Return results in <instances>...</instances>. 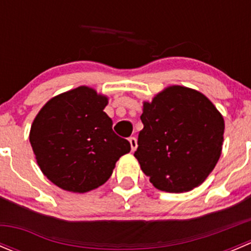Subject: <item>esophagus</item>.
<instances>
[{"label":"esophagus","mask_w":251,"mask_h":251,"mask_svg":"<svg viewBox=\"0 0 251 251\" xmlns=\"http://www.w3.org/2000/svg\"><path fill=\"white\" fill-rule=\"evenodd\" d=\"M128 142H130L131 151H135L136 148H137V140H136L135 137H130V138H128Z\"/></svg>","instance_id":"1"}]
</instances>
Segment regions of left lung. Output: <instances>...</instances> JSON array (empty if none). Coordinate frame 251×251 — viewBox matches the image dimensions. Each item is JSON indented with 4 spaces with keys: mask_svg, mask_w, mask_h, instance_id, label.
Instances as JSON below:
<instances>
[{
    "mask_svg": "<svg viewBox=\"0 0 251 251\" xmlns=\"http://www.w3.org/2000/svg\"><path fill=\"white\" fill-rule=\"evenodd\" d=\"M135 151L142 171L160 191L181 193L205 181L219 161L225 121L203 93L170 86L143 103Z\"/></svg>",
    "mask_w": 251,
    "mask_h": 251,
    "instance_id": "8db88e82",
    "label": "left lung"
}]
</instances>
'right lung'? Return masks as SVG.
Instances as JSON below:
<instances>
[{
    "mask_svg": "<svg viewBox=\"0 0 251 251\" xmlns=\"http://www.w3.org/2000/svg\"><path fill=\"white\" fill-rule=\"evenodd\" d=\"M108 98L87 86L50 100L35 118L30 143L45 176L64 191L85 193L108 181L131 151L103 111Z\"/></svg>",
    "mask_w": 251,
    "mask_h": 251,
    "instance_id": "add662e5",
    "label": "right lung"
}]
</instances>
